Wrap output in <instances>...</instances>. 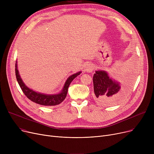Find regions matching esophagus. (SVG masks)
<instances>
[{"label": "esophagus", "instance_id": "34e87169", "mask_svg": "<svg viewBox=\"0 0 154 154\" xmlns=\"http://www.w3.org/2000/svg\"><path fill=\"white\" fill-rule=\"evenodd\" d=\"M84 70L87 72H92L94 70V67L91 63H87L84 67Z\"/></svg>", "mask_w": 154, "mask_h": 154}]
</instances>
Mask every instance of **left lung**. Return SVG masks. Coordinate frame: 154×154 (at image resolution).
I'll use <instances>...</instances> for the list:
<instances>
[{"instance_id":"8db88e82","label":"left lung","mask_w":154,"mask_h":154,"mask_svg":"<svg viewBox=\"0 0 154 154\" xmlns=\"http://www.w3.org/2000/svg\"><path fill=\"white\" fill-rule=\"evenodd\" d=\"M94 99L103 106H113L124 100L129 89V83L121 87L120 82L105 70H96L93 76Z\"/></svg>"}]
</instances>
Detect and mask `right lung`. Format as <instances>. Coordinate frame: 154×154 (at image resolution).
Here are the masks:
<instances>
[{"instance_id": "1", "label": "right lung", "mask_w": 154, "mask_h": 154, "mask_svg": "<svg viewBox=\"0 0 154 154\" xmlns=\"http://www.w3.org/2000/svg\"><path fill=\"white\" fill-rule=\"evenodd\" d=\"M17 62L16 61L15 63V75L17 78V82L21 88L22 92L26 95L27 97L30 99L31 101L34 102L36 103L42 105V106H53L59 105L62 103L63 100L66 99L67 94L68 92V88L72 82V81L75 77L81 74V71L78 72L75 74L71 75L69 76L65 82L63 87L61 91L56 94H45L35 92L34 90L29 88L21 79L19 72L17 69Z\"/></svg>"}]
</instances>
